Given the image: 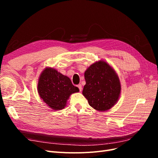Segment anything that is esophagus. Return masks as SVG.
Listing matches in <instances>:
<instances>
[{"instance_id":"1","label":"esophagus","mask_w":158,"mask_h":158,"mask_svg":"<svg viewBox=\"0 0 158 158\" xmlns=\"http://www.w3.org/2000/svg\"><path fill=\"white\" fill-rule=\"evenodd\" d=\"M77 87L78 88L79 90H80V92H81V91H82V85H81V84H78V85H77Z\"/></svg>"}]
</instances>
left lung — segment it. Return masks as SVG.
<instances>
[{
	"instance_id": "obj_1",
	"label": "left lung",
	"mask_w": 158,
	"mask_h": 158,
	"mask_svg": "<svg viewBox=\"0 0 158 158\" xmlns=\"http://www.w3.org/2000/svg\"><path fill=\"white\" fill-rule=\"evenodd\" d=\"M85 85L82 94L91 107L105 111L116 103L121 92L115 72L107 63L99 61L91 65L84 73Z\"/></svg>"
}]
</instances>
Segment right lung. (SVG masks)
Returning <instances> with one entry per match:
<instances>
[{"label":"right lung","instance_id":"obj_1","mask_svg":"<svg viewBox=\"0 0 158 158\" xmlns=\"http://www.w3.org/2000/svg\"><path fill=\"white\" fill-rule=\"evenodd\" d=\"M37 89L41 98L54 110L63 109L70 94L79 92L69 78L51 68L41 73Z\"/></svg>","mask_w":158,"mask_h":158}]
</instances>
